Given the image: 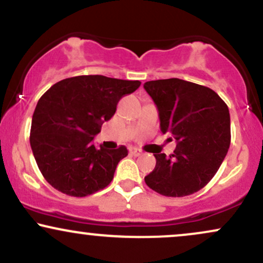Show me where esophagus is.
<instances>
[{
	"label": "esophagus",
	"instance_id": "34e87169",
	"mask_svg": "<svg viewBox=\"0 0 263 263\" xmlns=\"http://www.w3.org/2000/svg\"><path fill=\"white\" fill-rule=\"evenodd\" d=\"M128 152H129V155L136 156V157H138V156H142V155H143V152H142L141 149L136 148V147H134V146L128 147Z\"/></svg>",
	"mask_w": 263,
	"mask_h": 263
}]
</instances>
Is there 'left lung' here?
I'll return each instance as SVG.
<instances>
[{
	"instance_id": "left-lung-1",
	"label": "left lung",
	"mask_w": 263,
	"mask_h": 263,
	"mask_svg": "<svg viewBox=\"0 0 263 263\" xmlns=\"http://www.w3.org/2000/svg\"><path fill=\"white\" fill-rule=\"evenodd\" d=\"M143 87L158 108L162 134L177 141L168 158L156 153V167L144 182L165 197L193 194L215 176L230 147L228 105L209 87L177 78L147 81Z\"/></svg>"
}]
</instances>
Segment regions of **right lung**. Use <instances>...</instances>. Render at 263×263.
<instances>
[{
    "mask_svg": "<svg viewBox=\"0 0 263 263\" xmlns=\"http://www.w3.org/2000/svg\"><path fill=\"white\" fill-rule=\"evenodd\" d=\"M138 80L79 75L60 80L39 99L32 119V152L48 183L70 197H86L112 180L125 146L96 148L92 140Z\"/></svg>",
    "mask_w": 263,
    "mask_h": 263,
    "instance_id": "obj_1",
    "label": "right lung"
}]
</instances>
